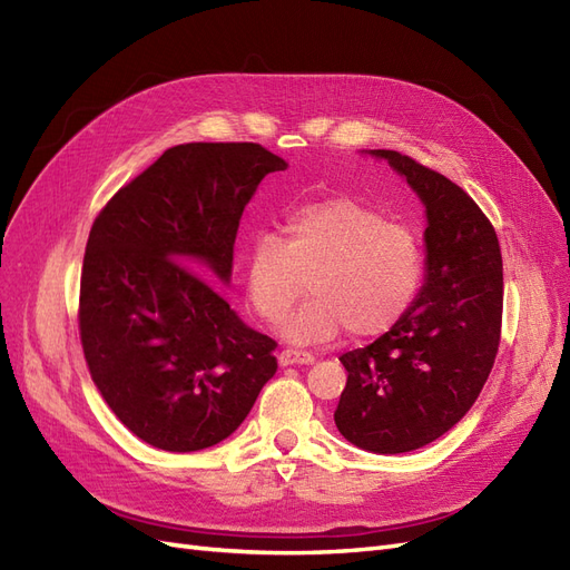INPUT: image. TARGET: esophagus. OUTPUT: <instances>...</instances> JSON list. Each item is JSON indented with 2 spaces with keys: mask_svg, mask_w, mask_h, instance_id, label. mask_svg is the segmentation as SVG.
Masks as SVG:
<instances>
[{
  "mask_svg": "<svg viewBox=\"0 0 570 570\" xmlns=\"http://www.w3.org/2000/svg\"><path fill=\"white\" fill-rule=\"evenodd\" d=\"M281 366H297V364H314V354L297 352V350H283L278 354Z\"/></svg>",
  "mask_w": 570,
  "mask_h": 570,
  "instance_id": "1",
  "label": "esophagus"
}]
</instances>
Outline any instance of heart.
<instances>
[{
	"label": "heart",
	"instance_id": "b5f03b06",
	"mask_svg": "<svg viewBox=\"0 0 570 570\" xmlns=\"http://www.w3.org/2000/svg\"><path fill=\"white\" fill-rule=\"evenodd\" d=\"M285 239L256 233L245 252V289L254 312L273 323L304 292L312 297L283 321L295 344H323L344 327L354 340L385 335L419 297L423 249L409 228L350 195L304 204L285 216Z\"/></svg>",
	"mask_w": 570,
	"mask_h": 570
}]
</instances>
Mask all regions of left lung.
Listing matches in <instances>:
<instances>
[{"mask_svg": "<svg viewBox=\"0 0 570 570\" xmlns=\"http://www.w3.org/2000/svg\"><path fill=\"white\" fill-rule=\"evenodd\" d=\"M364 154L387 161L423 202L425 275L392 331L340 356L347 387L335 425L358 450L404 454L454 428L488 381L502 333V252L492 223L456 183L400 151Z\"/></svg>", "mask_w": 570, "mask_h": 570, "instance_id": "1", "label": "left lung"}]
</instances>
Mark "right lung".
<instances>
[{"instance_id": "1", "label": "right lung", "mask_w": 570, "mask_h": 570, "mask_svg": "<svg viewBox=\"0 0 570 570\" xmlns=\"http://www.w3.org/2000/svg\"><path fill=\"white\" fill-rule=\"evenodd\" d=\"M285 159L254 142L166 149L92 223L80 340L92 381L132 435L199 452L233 435L275 375V342L220 297L258 183Z\"/></svg>"}]
</instances>
